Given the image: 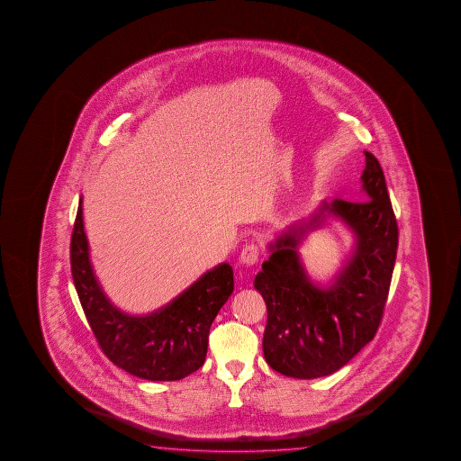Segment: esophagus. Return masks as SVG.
Instances as JSON below:
<instances>
[{
    "label": "esophagus",
    "mask_w": 461,
    "mask_h": 461,
    "mask_svg": "<svg viewBox=\"0 0 461 461\" xmlns=\"http://www.w3.org/2000/svg\"><path fill=\"white\" fill-rule=\"evenodd\" d=\"M258 258H259V249H258V245L249 243V245H245L242 251H240L239 261H240L242 265L253 266L255 263H258Z\"/></svg>",
    "instance_id": "esophagus-1"
}]
</instances>
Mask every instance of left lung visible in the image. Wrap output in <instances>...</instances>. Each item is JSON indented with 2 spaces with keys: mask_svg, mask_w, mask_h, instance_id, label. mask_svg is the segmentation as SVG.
Masks as SVG:
<instances>
[{
  "mask_svg": "<svg viewBox=\"0 0 461 461\" xmlns=\"http://www.w3.org/2000/svg\"><path fill=\"white\" fill-rule=\"evenodd\" d=\"M365 158L361 182L366 202H324L308 222L290 227L269 245L273 253L255 277L267 308L265 358L281 375L316 379L336 373L375 339L383 320L398 227L383 167L369 151ZM329 215L351 227L357 245L335 281L318 286L301 265L297 245Z\"/></svg>",
  "mask_w": 461,
  "mask_h": 461,
  "instance_id": "1",
  "label": "left lung"
}]
</instances>
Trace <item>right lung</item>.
Masks as SVG:
<instances>
[{
  "instance_id": "add662e5",
  "label": "right lung",
  "mask_w": 461,
  "mask_h": 461,
  "mask_svg": "<svg viewBox=\"0 0 461 461\" xmlns=\"http://www.w3.org/2000/svg\"><path fill=\"white\" fill-rule=\"evenodd\" d=\"M70 271L103 353L116 366L147 381H179L203 366L211 324L234 292L232 266L222 263L155 312L133 316L121 312L95 277L82 198L70 239Z\"/></svg>"
}]
</instances>
